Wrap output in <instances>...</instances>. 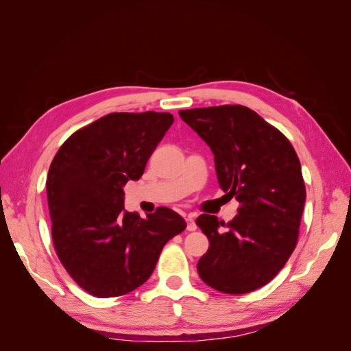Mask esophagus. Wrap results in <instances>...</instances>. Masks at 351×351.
Wrapping results in <instances>:
<instances>
[{
	"label": "esophagus",
	"mask_w": 351,
	"mask_h": 351,
	"mask_svg": "<svg viewBox=\"0 0 351 351\" xmlns=\"http://www.w3.org/2000/svg\"><path fill=\"white\" fill-rule=\"evenodd\" d=\"M185 220H187V229L189 230H196V223H195V214H189L187 217H185Z\"/></svg>",
	"instance_id": "obj_1"
}]
</instances>
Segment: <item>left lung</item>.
I'll return each mask as SVG.
<instances>
[{
  "label": "left lung",
  "mask_w": 351,
  "mask_h": 351,
  "mask_svg": "<svg viewBox=\"0 0 351 351\" xmlns=\"http://www.w3.org/2000/svg\"><path fill=\"white\" fill-rule=\"evenodd\" d=\"M180 116L213 151L221 190L240 202L228 225L210 214L196 219L210 240L197 273L220 293H250L267 285L295 249L306 200L299 156L247 107L181 110Z\"/></svg>",
  "instance_id": "left-lung-1"
}]
</instances>
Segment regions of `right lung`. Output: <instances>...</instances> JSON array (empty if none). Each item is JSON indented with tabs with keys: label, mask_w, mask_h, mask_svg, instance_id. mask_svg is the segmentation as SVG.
<instances>
[{
	"label": "right lung",
	"mask_w": 351,
	"mask_h": 351,
	"mask_svg": "<svg viewBox=\"0 0 351 351\" xmlns=\"http://www.w3.org/2000/svg\"><path fill=\"white\" fill-rule=\"evenodd\" d=\"M171 123L170 113H110L73 132L51 162L52 241L88 294L107 299L143 285L164 244L187 228L170 208L141 219L123 206L125 184L140 180Z\"/></svg>",
	"instance_id": "right-lung-1"
}]
</instances>
